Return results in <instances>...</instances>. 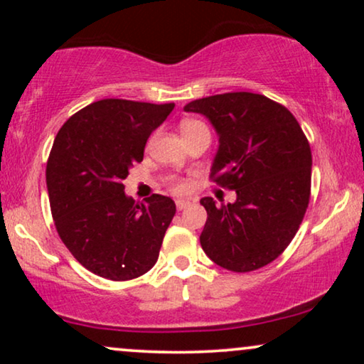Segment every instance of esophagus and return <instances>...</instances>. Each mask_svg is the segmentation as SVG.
<instances>
[{
    "instance_id": "34e87169",
    "label": "esophagus",
    "mask_w": 364,
    "mask_h": 364,
    "mask_svg": "<svg viewBox=\"0 0 364 364\" xmlns=\"http://www.w3.org/2000/svg\"><path fill=\"white\" fill-rule=\"evenodd\" d=\"M176 205H177V210H183V208H187L188 205H191V202L183 200V198H177Z\"/></svg>"
}]
</instances>
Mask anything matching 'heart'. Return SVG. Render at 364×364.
<instances>
[{
	"mask_svg": "<svg viewBox=\"0 0 364 364\" xmlns=\"http://www.w3.org/2000/svg\"><path fill=\"white\" fill-rule=\"evenodd\" d=\"M203 127H205V126H203L202 122L192 121V119H186V121H182V124H181V132H182V136H187V134H191L193 131H198V129H203ZM173 188H176V191H178V192H183V191H186V186H183V183H176Z\"/></svg>",
	"mask_w": 364,
	"mask_h": 364,
	"instance_id": "heart-1",
	"label": "heart"
}]
</instances>
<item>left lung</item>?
Returning <instances> with one entry per match:
<instances>
[{
  "instance_id": "1",
  "label": "left lung",
  "mask_w": 364,
  "mask_h": 364,
  "mask_svg": "<svg viewBox=\"0 0 364 364\" xmlns=\"http://www.w3.org/2000/svg\"><path fill=\"white\" fill-rule=\"evenodd\" d=\"M218 136L210 177L237 192L233 203H200V245L212 262L245 273L275 260L298 232L310 202L311 151L285 106L253 92H225L188 102Z\"/></svg>"
}]
</instances>
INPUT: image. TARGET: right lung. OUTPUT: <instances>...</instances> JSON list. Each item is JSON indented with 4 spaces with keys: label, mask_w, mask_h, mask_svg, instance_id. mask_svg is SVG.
I'll return each instance as SVG.
<instances>
[{
    "label": "right lung",
    "mask_w": 364,
    "mask_h": 364,
    "mask_svg": "<svg viewBox=\"0 0 364 364\" xmlns=\"http://www.w3.org/2000/svg\"><path fill=\"white\" fill-rule=\"evenodd\" d=\"M173 106L102 99L69 117L54 139L46 166L54 225L94 275L126 282L156 265L176 203L159 193L136 203L122 181Z\"/></svg>",
    "instance_id": "obj_1"
}]
</instances>
